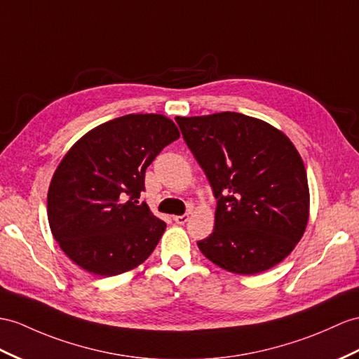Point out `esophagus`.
<instances>
[{
    "mask_svg": "<svg viewBox=\"0 0 359 359\" xmlns=\"http://www.w3.org/2000/svg\"><path fill=\"white\" fill-rule=\"evenodd\" d=\"M173 221L177 222L178 225H184L189 221V213H184V215H181V216H173Z\"/></svg>",
    "mask_w": 359,
    "mask_h": 359,
    "instance_id": "34e87169",
    "label": "esophagus"
}]
</instances>
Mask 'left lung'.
<instances>
[{"mask_svg":"<svg viewBox=\"0 0 359 359\" xmlns=\"http://www.w3.org/2000/svg\"><path fill=\"white\" fill-rule=\"evenodd\" d=\"M217 199L201 252L234 274H257L290 255L308 225V177L291 140L239 112L177 117Z\"/></svg>","mask_w":359,"mask_h":359,"instance_id":"obj_1","label":"left lung"}]
</instances>
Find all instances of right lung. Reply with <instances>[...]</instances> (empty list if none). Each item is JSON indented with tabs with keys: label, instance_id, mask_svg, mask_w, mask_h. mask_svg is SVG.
Returning <instances> with one entry per match:
<instances>
[{
	"label": "right lung",
	"instance_id": "add662e5",
	"mask_svg": "<svg viewBox=\"0 0 359 359\" xmlns=\"http://www.w3.org/2000/svg\"><path fill=\"white\" fill-rule=\"evenodd\" d=\"M178 138L161 114H129L94 128L67 152L51 180L47 213L74 264L109 277L151 256L165 222L138 199L147 165Z\"/></svg>",
	"mask_w": 359,
	"mask_h": 359
}]
</instances>
